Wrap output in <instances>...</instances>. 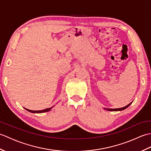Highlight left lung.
<instances>
[{
	"mask_svg": "<svg viewBox=\"0 0 151 151\" xmlns=\"http://www.w3.org/2000/svg\"><path fill=\"white\" fill-rule=\"evenodd\" d=\"M132 104V102H130V104H129L128 105H127L126 106H124V107H123V108H114V109H111V108H104V110H108V111H122V110H124V109H126V108H127L129 106Z\"/></svg>",
	"mask_w": 151,
	"mask_h": 151,
	"instance_id": "1",
	"label": "left lung"
}]
</instances>
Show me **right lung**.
Masks as SVG:
<instances>
[{
	"mask_svg": "<svg viewBox=\"0 0 151 151\" xmlns=\"http://www.w3.org/2000/svg\"><path fill=\"white\" fill-rule=\"evenodd\" d=\"M54 106L49 108H46V109H44L43 110H28V109L25 108V110H27L28 111H30L31 113H34V114H40V113H44V112H47V111H50L51 109H52Z\"/></svg>",
	"mask_w": 151,
	"mask_h": 151,
	"instance_id": "1",
	"label": "right lung"
}]
</instances>
